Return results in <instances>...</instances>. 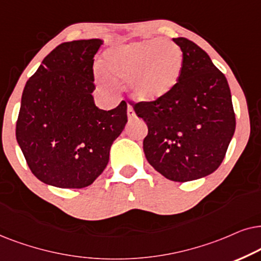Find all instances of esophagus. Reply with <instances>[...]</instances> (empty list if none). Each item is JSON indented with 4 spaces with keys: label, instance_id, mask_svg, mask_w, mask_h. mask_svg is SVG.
Here are the masks:
<instances>
[{
    "label": "esophagus",
    "instance_id": "1",
    "mask_svg": "<svg viewBox=\"0 0 261 261\" xmlns=\"http://www.w3.org/2000/svg\"><path fill=\"white\" fill-rule=\"evenodd\" d=\"M127 117L130 118V119H133V118L136 117V113H135L134 109H133V107H131L130 105L127 106Z\"/></svg>",
    "mask_w": 261,
    "mask_h": 261
}]
</instances>
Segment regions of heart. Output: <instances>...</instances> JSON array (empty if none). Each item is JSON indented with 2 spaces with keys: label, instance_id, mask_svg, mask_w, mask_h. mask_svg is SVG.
Returning a JSON list of instances; mask_svg holds the SVG:
<instances>
[{
  "label": "heart",
  "instance_id": "obj_1",
  "mask_svg": "<svg viewBox=\"0 0 261 261\" xmlns=\"http://www.w3.org/2000/svg\"><path fill=\"white\" fill-rule=\"evenodd\" d=\"M182 62V51L178 45L155 38L111 48L103 55L102 70L112 80L130 79L135 98L154 101L176 85Z\"/></svg>",
  "mask_w": 261,
  "mask_h": 261
}]
</instances>
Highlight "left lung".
Here are the masks:
<instances>
[{
    "label": "left lung",
    "instance_id": "left-lung-1",
    "mask_svg": "<svg viewBox=\"0 0 261 261\" xmlns=\"http://www.w3.org/2000/svg\"><path fill=\"white\" fill-rule=\"evenodd\" d=\"M173 40L184 56L176 85L154 101L128 102L147 123L143 150L148 162L165 178L186 182L220 167L236 121L223 72L193 41Z\"/></svg>",
    "mask_w": 261,
    "mask_h": 261
}]
</instances>
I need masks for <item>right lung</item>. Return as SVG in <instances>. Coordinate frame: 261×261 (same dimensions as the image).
I'll return each mask as SVG.
<instances>
[{"label":"right lung","instance_id":"1","mask_svg":"<svg viewBox=\"0 0 261 261\" xmlns=\"http://www.w3.org/2000/svg\"><path fill=\"white\" fill-rule=\"evenodd\" d=\"M102 40L67 41L54 48L26 82L16 141L31 172L61 189H83L106 168L113 141L127 121L125 101L95 106L94 56Z\"/></svg>","mask_w":261,"mask_h":261}]
</instances>
